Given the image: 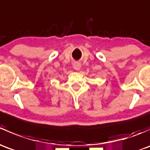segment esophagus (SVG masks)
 Instances as JSON below:
<instances>
[{"instance_id":"1","label":"esophagus","mask_w":150,"mask_h":150,"mask_svg":"<svg viewBox=\"0 0 150 150\" xmlns=\"http://www.w3.org/2000/svg\"><path fill=\"white\" fill-rule=\"evenodd\" d=\"M81 67V64L78 62H75L73 64V68L76 70H79Z\"/></svg>"}]
</instances>
